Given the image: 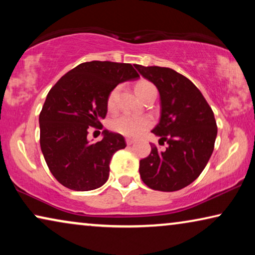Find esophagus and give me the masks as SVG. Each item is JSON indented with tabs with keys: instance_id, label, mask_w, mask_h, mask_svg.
I'll return each instance as SVG.
<instances>
[{
	"instance_id": "34e87169",
	"label": "esophagus",
	"mask_w": 255,
	"mask_h": 255,
	"mask_svg": "<svg viewBox=\"0 0 255 255\" xmlns=\"http://www.w3.org/2000/svg\"><path fill=\"white\" fill-rule=\"evenodd\" d=\"M134 139H131V138H128L127 139V145H128V146H130V145H132V144H134Z\"/></svg>"
}]
</instances>
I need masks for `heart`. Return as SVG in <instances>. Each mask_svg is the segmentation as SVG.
<instances>
[{"mask_svg": "<svg viewBox=\"0 0 255 255\" xmlns=\"http://www.w3.org/2000/svg\"><path fill=\"white\" fill-rule=\"evenodd\" d=\"M120 92V87H115L108 95L107 107L109 110H114L117 104V95ZM135 93L140 99H145L148 94L155 93V87L149 81L141 80L135 85ZM152 127V120L147 116H131V115H121L115 117L110 122V128L118 133L127 135V137H137L142 132Z\"/></svg>", "mask_w": 255, "mask_h": 255, "instance_id": "obj_1", "label": "heart"}]
</instances>
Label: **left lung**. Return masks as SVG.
I'll return each instance as SVG.
<instances>
[{"instance_id":"left-lung-1","label":"left lung","mask_w":255,"mask_h":255,"mask_svg":"<svg viewBox=\"0 0 255 255\" xmlns=\"http://www.w3.org/2000/svg\"><path fill=\"white\" fill-rule=\"evenodd\" d=\"M138 72L159 90L161 115L152 132L166 141V151L151 145V153L139 162L146 186L176 191L200 176L214 151L217 124L196 86L172 68L135 65Z\"/></svg>"}]
</instances>
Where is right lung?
I'll list each match as a JSON object with an SVG mask.
<instances>
[{
  "label": "right lung",
  "instance_id": "right-lung-1",
  "mask_svg": "<svg viewBox=\"0 0 255 255\" xmlns=\"http://www.w3.org/2000/svg\"><path fill=\"white\" fill-rule=\"evenodd\" d=\"M138 78L131 64L90 61L76 66L52 87L39 115L40 147L52 175L62 186L88 191L107 182L110 160L125 148V139L103 130L102 140L92 144L88 128H102L111 90Z\"/></svg>",
  "mask_w": 255,
  "mask_h": 255
}]
</instances>
